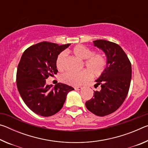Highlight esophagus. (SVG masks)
<instances>
[{
  "instance_id": "34e87169",
  "label": "esophagus",
  "mask_w": 148,
  "mask_h": 148,
  "mask_svg": "<svg viewBox=\"0 0 148 148\" xmlns=\"http://www.w3.org/2000/svg\"><path fill=\"white\" fill-rule=\"evenodd\" d=\"M82 89V87H75L74 89L75 90H81Z\"/></svg>"
}]
</instances>
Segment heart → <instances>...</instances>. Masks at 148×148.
Instances as JSON below:
<instances>
[{"label": "heart", "instance_id": "obj_1", "mask_svg": "<svg viewBox=\"0 0 148 148\" xmlns=\"http://www.w3.org/2000/svg\"><path fill=\"white\" fill-rule=\"evenodd\" d=\"M72 53L80 59L84 60V65L87 70H82L77 73L66 72L61 76L63 83L72 86H79L89 81L92 76H99L103 73L106 66V60L101 54H95L92 49L82 44L76 45L72 49ZM65 53H59L56 59V66L59 71L63 69V61Z\"/></svg>", "mask_w": 148, "mask_h": 148}]
</instances>
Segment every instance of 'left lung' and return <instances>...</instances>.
Returning a JSON list of instances; mask_svg holds the SVG:
<instances>
[{"mask_svg":"<svg viewBox=\"0 0 148 148\" xmlns=\"http://www.w3.org/2000/svg\"><path fill=\"white\" fill-rule=\"evenodd\" d=\"M94 46L102 49L106 56V66L96 81L93 98L86 102V108L98 116L113 113L121 106L128 94L132 76L131 63L118 44L104 40L93 41Z\"/></svg>","mask_w":148,"mask_h":148,"instance_id":"8db88e82","label":"left lung"}]
</instances>
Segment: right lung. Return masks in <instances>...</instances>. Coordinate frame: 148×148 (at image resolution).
Masks as SVG:
<instances>
[{
  "label": "right lung",
  "instance_id": "obj_1",
  "mask_svg": "<svg viewBox=\"0 0 148 148\" xmlns=\"http://www.w3.org/2000/svg\"><path fill=\"white\" fill-rule=\"evenodd\" d=\"M70 45L42 42L28 47L20 59L16 74L17 89L29 109L39 116L49 117L57 113L68 92L74 89L64 84L58 83L53 88L46 84L47 77L58 72L57 56Z\"/></svg>",
  "mask_w": 148,
  "mask_h": 148
}]
</instances>
